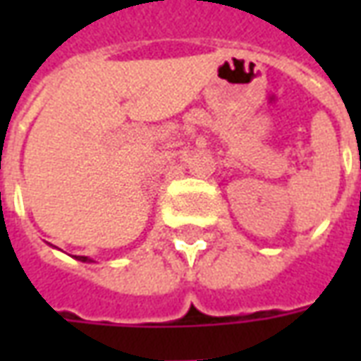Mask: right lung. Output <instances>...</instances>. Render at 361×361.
I'll return each instance as SVG.
<instances>
[{
    "label": "right lung",
    "instance_id": "add662e5",
    "mask_svg": "<svg viewBox=\"0 0 361 361\" xmlns=\"http://www.w3.org/2000/svg\"><path fill=\"white\" fill-rule=\"evenodd\" d=\"M79 261H90V259H87V257H79Z\"/></svg>",
    "mask_w": 361,
    "mask_h": 361
}]
</instances>
